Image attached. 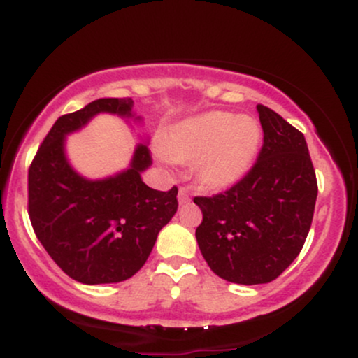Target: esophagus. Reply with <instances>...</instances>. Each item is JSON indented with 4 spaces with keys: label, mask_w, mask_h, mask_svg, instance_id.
<instances>
[{
    "label": "esophagus",
    "mask_w": 358,
    "mask_h": 358,
    "mask_svg": "<svg viewBox=\"0 0 358 358\" xmlns=\"http://www.w3.org/2000/svg\"><path fill=\"white\" fill-rule=\"evenodd\" d=\"M190 193H188L187 188H180L178 190V203L185 205V203H190Z\"/></svg>",
    "instance_id": "esophagus-1"
}]
</instances>
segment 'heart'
<instances>
[{"label": "heart", "instance_id": "obj_1", "mask_svg": "<svg viewBox=\"0 0 358 358\" xmlns=\"http://www.w3.org/2000/svg\"><path fill=\"white\" fill-rule=\"evenodd\" d=\"M261 129L248 116L210 110L178 122L158 156L165 163L192 162L199 182L210 190H227L248 175L256 159Z\"/></svg>", "mask_w": 358, "mask_h": 358}]
</instances>
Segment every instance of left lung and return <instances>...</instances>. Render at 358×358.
Instances as JSON below:
<instances>
[{"mask_svg":"<svg viewBox=\"0 0 358 358\" xmlns=\"http://www.w3.org/2000/svg\"><path fill=\"white\" fill-rule=\"evenodd\" d=\"M264 145L256 165L231 190L195 196L203 213L195 237L217 276L236 285L276 279L305 244L318 185L306 139L278 113L257 104Z\"/></svg>","mask_w":358,"mask_h":358,"instance_id":"obj_1","label":"left lung"}]
</instances>
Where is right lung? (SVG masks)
I'll return each mask as SVG.
<instances>
[{
  "instance_id": "add662e5",
  "label": "right lung",
  "mask_w": 358,
  "mask_h": 358,
  "mask_svg": "<svg viewBox=\"0 0 358 358\" xmlns=\"http://www.w3.org/2000/svg\"><path fill=\"white\" fill-rule=\"evenodd\" d=\"M129 97L97 99L59 117L28 171V213L36 237L57 266L84 285L134 276L178 208V188L159 192L143 182L141 173L151 166L145 141L134 148L126 170L106 178H85L69 162V134L102 113L141 124Z\"/></svg>"
}]
</instances>
